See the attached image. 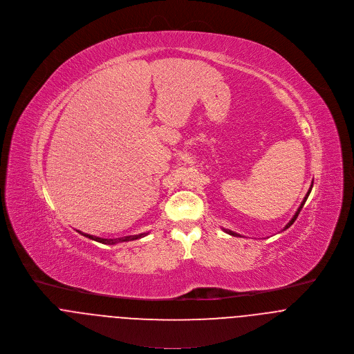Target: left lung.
Here are the masks:
<instances>
[{
    "instance_id": "obj_1",
    "label": "left lung",
    "mask_w": 354,
    "mask_h": 354,
    "mask_svg": "<svg viewBox=\"0 0 354 354\" xmlns=\"http://www.w3.org/2000/svg\"><path fill=\"white\" fill-rule=\"evenodd\" d=\"M312 187H313V185H310V189H309V190H308V193H306V196H305V197H304V201H302V203H301V205H299V208H298V209H297V212H295V214H294V216H292V218H291V220H290V221H288V223H287V224H286V227H284V228H283V230H287V228H288V227H290V225H291V224H292V223H294V221H295V218H297V217H298V214H299V212H301V209H302V207H304V204H305V201H306V200H308V197H309V193H310V190H312ZM224 231H225V232H227V234H230V235H232V236H241V235H239V234H236V232H234V231H230V230H224Z\"/></svg>"
}]
</instances>
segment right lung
<instances>
[{"instance_id":"add662e5","label":"right lung","mask_w":354,"mask_h":354,"mask_svg":"<svg viewBox=\"0 0 354 354\" xmlns=\"http://www.w3.org/2000/svg\"><path fill=\"white\" fill-rule=\"evenodd\" d=\"M79 234H82L83 236H86V238H90V239H93V241H97V242H100V243H104V245H115V243H119V242H129V241H136V239H138V238H142V236H145L146 234H138V235H129V236H122V238H115V239H106V238H98V236H94V235H88V234H84V232H82V231H77Z\"/></svg>"}]
</instances>
